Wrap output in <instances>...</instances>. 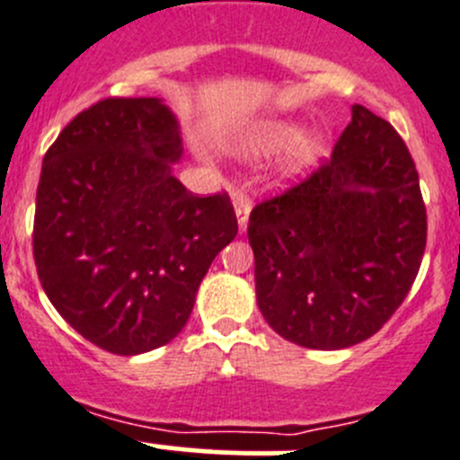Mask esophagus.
<instances>
[{
    "label": "esophagus",
    "mask_w": 460,
    "mask_h": 460,
    "mask_svg": "<svg viewBox=\"0 0 460 460\" xmlns=\"http://www.w3.org/2000/svg\"><path fill=\"white\" fill-rule=\"evenodd\" d=\"M232 203H234V212H236V221H239V228H241V232H245V228H248L250 210H252V201H250V197H245L243 192H232Z\"/></svg>",
    "instance_id": "34e87169"
}]
</instances>
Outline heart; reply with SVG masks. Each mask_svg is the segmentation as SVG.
I'll return each instance as SVG.
<instances>
[{
  "mask_svg": "<svg viewBox=\"0 0 460 460\" xmlns=\"http://www.w3.org/2000/svg\"><path fill=\"white\" fill-rule=\"evenodd\" d=\"M284 167L290 174L306 170L320 158L324 138L317 129L297 131V125L288 118H268V120L252 122L236 138L234 149L241 154H270L284 147Z\"/></svg>",
  "mask_w": 460,
  "mask_h": 460,
  "instance_id": "heart-1",
  "label": "heart"
}]
</instances>
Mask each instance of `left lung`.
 <instances>
[{"label":"left lung","mask_w":460,"mask_h":460,"mask_svg":"<svg viewBox=\"0 0 460 460\" xmlns=\"http://www.w3.org/2000/svg\"><path fill=\"white\" fill-rule=\"evenodd\" d=\"M254 290L288 342L338 351L365 342L402 304L420 268L427 215L394 127L362 104L331 163L250 212Z\"/></svg>","instance_id":"1"}]
</instances>
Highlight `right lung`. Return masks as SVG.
I'll return each instance as SVG.
<instances>
[{
	"label": "right lung",
	"instance_id": "obj_1",
	"mask_svg": "<svg viewBox=\"0 0 460 460\" xmlns=\"http://www.w3.org/2000/svg\"><path fill=\"white\" fill-rule=\"evenodd\" d=\"M179 118L161 98L77 113L42 163L33 254L56 311L95 347L138 356L183 331L199 286L236 236L228 194L172 174Z\"/></svg>",
	"mask_w": 460,
	"mask_h": 460
}]
</instances>
